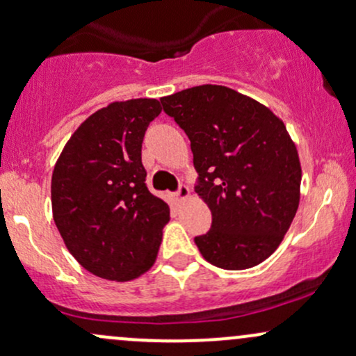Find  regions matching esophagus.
I'll return each instance as SVG.
<instances>
[{
	"label": "esophagus",
	"instance_id": "1",
	"mask_svg": "<svg viewBox=\"0 0 356 356\" xmlns=\"http://www.w3.org/2000/svg\"><path fill=\"white\" fill-rule=\"evenodd\" d=\"M189 187L186 186V184H181V186H179V189H177V201L179 202H182L184 199H187L189 197Z\"/></svg>",
	"mask_w": 356,
	"mask_h": 356
}]
</instances>
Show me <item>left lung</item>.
Instances as JSON below:
<instances>
[{
	"instance_id": "8db88e82",
	"label": "left lung",
	"mask_w": 356,
	"mask_h": 356,
	"mask_svg": "<svg viewBox=\"0 0 356 356\" xmlns=\"http://www.w3.org/2000/svg\"><path fill=\"white\" fill-rule=\"evenodd\" d=\"M191 140L195 192L212 212L211 229L194 238L204 259L248 269L283 241L300 204L296 145L268 107L222 85H201L161 99Z\"/></svg>"
}]
</instances>
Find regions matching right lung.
<instances>
[{
	"label": "right lung",
	"mask_w": 356,
	"mask_h": 356,
	"mask_svg": "<svg viewBox=\"0 0 356 356\" xmlns=\"http://www.w3.org/2000/svg\"><path fill=\"white\" fill-rule=\"evenodd\" d=\"M162 112L155 99L113 102L81 124L56 161L53 219L92 275L130 281L152 268L169 206L147 189L142 142Z\"/></svg>",
	"instance_id": "right-lung-1"
}]
</instances>
